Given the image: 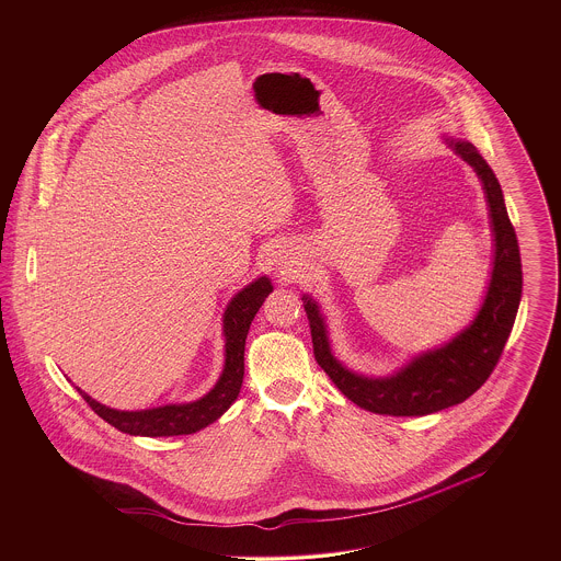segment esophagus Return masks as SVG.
Returning a JSON list of instances; mask_svg holds the SVG:
<instances>
[{
  "mask_svg": "<svg viewBox=\"0 0 561 561\" xmlns=\"http://www.w3.org/2000/svg\"><path fill=\"white\" fill-rule=\"evenodd\" d=\"M282 268V271H279V273H282V275H284V273H288V275H290V273H293V268H288V267H279Z\"/></svg>",
  "mask_w": 561,
  "mask_h": 561,
  "instance_id": "1",
  "label": "esophagus"
}]
</instances>
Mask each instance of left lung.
I'll list each match as a JSON object with an SVG mask.
<instances>
[{
    "instance_id": "left-lung-1",
    "label": "left lung",
    "mask_w": 561,
    "mask_h": 561,
    "mask_svg": "<svg viewBox=\"0 0 561 561\" xmlns=\"http://www.w3.org/2000/svg\"><path fill=\"white\" fill-rule=\"evenodd\" d=\"M446 142L480 176L492 218L494 267L476 320L444 347L412 357L400 373L370 378L351 373L332 355L320 307L313 298L302 296L313 353L321 370L332 378L345 398L376 414L425 416L471 398L496 368L522 300L519 245L499 179L471 142L454 138H446Z\"/></svg>"
}]
</instances>
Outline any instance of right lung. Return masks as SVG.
<instances>
[{
    "mask_svg": "<svg viewBox=\"0 0 561 561\" xmlns=\"http://www.w3.org/2000/svg\"><path fill=\"white\" fill-rule=\"evenodd\" d=\"M268 293H273L268 277H259L256 282H252L250 286H245L243 290L236 294L227 305V311L222 316L225 368L218 382L214 385L213 391L206 393L202 400L191 401V403H170V405L138 410V412H124L92 400L78 387L81 398L103 421H107L111 427L119 428L122 433H128V435H142V437L191 435L199 428L213 425L214 421L220 419L240 396L241 382H243L245 336H248L250 323L254 320L256 311L261 309V305L265 302Z\"/></svg>",
    "mask_w": 561,
    "mask_h": 561,
    "instance_id": "obj_1",
    "label": "right lung"
}]
</instances>
